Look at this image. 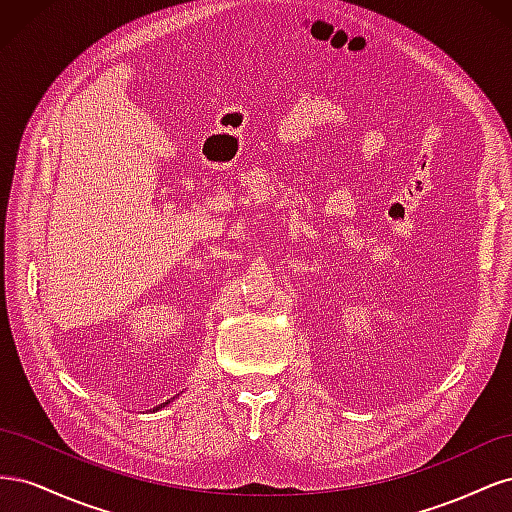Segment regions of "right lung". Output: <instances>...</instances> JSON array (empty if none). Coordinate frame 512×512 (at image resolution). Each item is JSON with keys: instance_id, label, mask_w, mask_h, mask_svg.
<instances>
[{"instance_id": "obj_1", "label": "right lung", "mask_w": 512, "mask_h": 512, "mask_svg": "<svg viewBox=\"0 0 512 512\" xmlns=\"http://www.w3.org/2000/svg\"><path fill=\"white\" fill-rule=\"evenodd\" d=\"M166 404H170V401H164V404H162V406H166ZM162 406H156V410H160Z\"/></svg>"}]
</instances>
